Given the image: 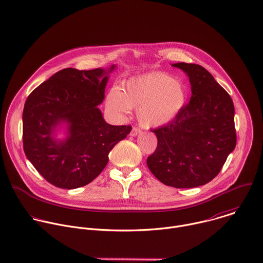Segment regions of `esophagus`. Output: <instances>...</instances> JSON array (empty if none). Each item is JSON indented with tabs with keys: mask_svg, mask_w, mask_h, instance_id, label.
Returning a JSON list of instances; mask_svg holds the SVG:
<instances>
[{
	"mask_svg": "<svg viewBox=\"0 0 263 263\" xmlns=\"http://www.w3.org/2000/svg\"><path fill=\"white\" fill-rule=\"evenodd\" d=\"M140 133H141V130H140V129H138L137 127H133V129H132L130 135H131V136H136V135H138V134H140Z\"/></svg>",
	"mask_w": 263,
	"mask_h": 263,
	"instance_id": "34e87169",
	"label": "esophagus"
}]
</instances>
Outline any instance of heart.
<instances>
[{
	"instance_id": "1",
	"label": "heart",
	"mask_w": 263,
	"mask_h": 263,
	"mask_svg": "<svg viewBox=\"0 0 263 263\" xmlns=\"http://www.w3.org/2000/svg\"><path fill=\"white\" fill-rule=\"evenodd\" d=\"M189 91L186 85L162 71L129 79L122 91L112 88L106 97L107 107L117 114L137 109V118L146 128H158L173 122L184 109Z\"/></svg>"
}]
</instances>
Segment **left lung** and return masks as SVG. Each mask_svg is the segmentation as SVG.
I'll return each mask as SVG.
<instances>
[{"label":"left lung","mask_w":263,"mask_h":263,"mask_svg":"<svg viewBox=\"0 0 263 263\" xmlns=\"http://www.w3.org/2000/svg\"><path fill=\"white\" fill-rule=\"evenodd\" d=\"M173 66L189 76L193 96L173 122L151 130L158 143L146 164L163 184L192 189L215 178L235 148L234 105L203 66L184 62Z\"/></svg>","instance_id":"obj_1"}]
</instances>
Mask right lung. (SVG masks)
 I'll use <instances>...</instances> for the list:
<instances>
[{
  "instance_id": "add662e5",
  "label": "right lung",
  "mask_w": 263,
  "mask_h": 263,
  "mask_svg": "<svg viewBox=\"0 0 263 263\" xmlns=\"http://www.w3.org/2000/svg\"><path fill=\"white\" fill-rule=\"evenodd\" d=\"M108 70L64 68L36 87L23 111V143L29 161L49 183L74 190L90 183L108 163V154L131 126L105 122L98 106L105 98ZM66 123L68 136L54 137Z\"/></svg>"
}]
</instances>
